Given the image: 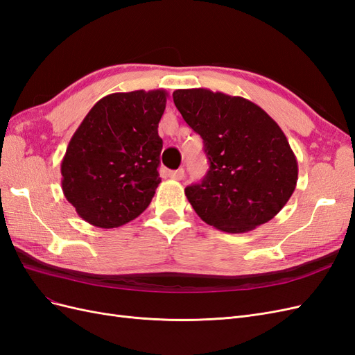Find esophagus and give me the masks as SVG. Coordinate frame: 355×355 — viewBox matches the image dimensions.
Segmentation results:
<instances>
[{"label": "esophagus", "mask_w": 355, "mask_h": 355, "mask_svg": "<svg viewBox=\"0 0 355 355\" xmlns=\"http://www.w3.org/2000/svg\"><path fill=\"white\" fill-rule=\"evenodd\" d=\"M168 176H170L171 179H176V180H180V179H184V176H185V171H184V168H178V170H173V171H170V173H168Z\"/></svg>", "instance_id": "obj_1"}]
</instances>
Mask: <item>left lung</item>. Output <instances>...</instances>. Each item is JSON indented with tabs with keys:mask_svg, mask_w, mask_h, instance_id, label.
<instances>
[{
	"mask_svg": "<svg viewBox=\"0 0 355 355\" xmlns=\"http://www.w3.org/2000/svg\"><path fill=\"white\" fill-rule=\"evenodd\" d=\"M173 102L201 136L210 164L200 184L185 188L198 216L231 234L271 220L297 182V161L280 125L240 96L182 89Z\"/></svg>",
	"mask_w": 355,
	"mask_h": 355,
	"instance_id": "8db88e82",
	"label": "left lung"
}]
</instances>
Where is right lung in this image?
Masks as SVG:
<instances>
[{
	"mask_svg": "<svg viewBox=\"0 0 355 355\" xmlns=\"http://www.w3.org/2000/svg\"><path fill=\"white\" fill-rule=\"evenodd\" d=\"M166 90L105 96L85 115L62 159V189L93 227L116 228L151 202L163 139L158 123Z\"/></svg>",
	"mask_w": 355,
	"mask_h": 355,
	"instance_id": "obj_1",
	"label": "right lung"
}]
</instances>
